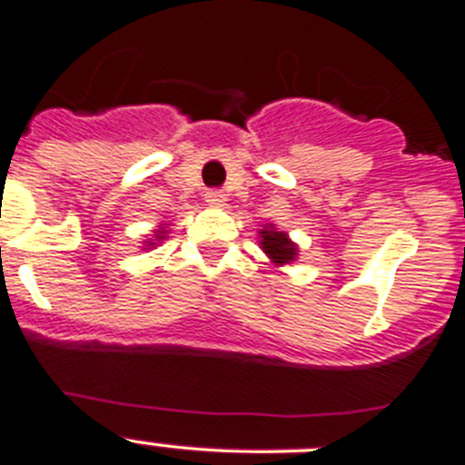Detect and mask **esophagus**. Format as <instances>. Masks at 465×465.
<instances>
[{
    "label": "esophagus",
    "mask_w": 465,
    "mask_h": 465,
    "mask_svg": "<svg viewBox=\"0 0 465 465\" xmlns=\"http://www.w3.org/2000/svg\"><path fill=\"white\" fill-rule=\"evenodd\" d=\"M204 200H207V204H210V207H223L225 193L219 189H210V191H204Z\"/></svg>",
    "instance_id": "1"
}]
</instances>
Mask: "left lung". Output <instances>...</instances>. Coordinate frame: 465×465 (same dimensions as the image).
<instances>
[{"mask_svg":"<svg viewBox=\"0 0 465 465\" xmlns=\"http://www.w3.org/2000/svg\"><path fill=\"white\" fill-rule=\"evenodd\" d=\"M261 249L265 251L267 258H270L274 265H288L297 258V244L291 242V237L276 230L274 225L267 223L261 230Z\"/></svg>","mask_w":465,"mask_h":465,"instance_id":"1","label":"left lung"}]
</instances>
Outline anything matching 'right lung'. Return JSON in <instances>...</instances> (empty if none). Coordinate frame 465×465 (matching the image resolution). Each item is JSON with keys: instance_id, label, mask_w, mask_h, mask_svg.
<instances>
[{"instance_id": "right-lung-1", "label": "right lung", "mask_w": 465, "mask_h": 465, "mask_svg": "<svg viewBox=\"0 0 465 465\" xmlns=\"http://www.w3.org/2000/svg\"><path fill=\"white\" fill-rule=\"evenodd\" d=\"M156 232H159V235H156V240H163V237H161L163 235V230H156ZM152 244H156V242H147V246H152Z\"/></svg>"}]
</instances>
